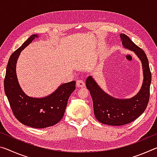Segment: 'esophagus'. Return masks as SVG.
I'll list each match as a JSON object with an SVG mask.
<instances>
[{
    "label": "esophagus",
    "instance_id": "1",
    "mask_svg": "<svg viewBox=\"0 0 157 157\" xmlns=\"http://www.w3.org/2000/svg\"><path fill=\"white\" fill-rule=\"evenodd\" d=\"M76 86L78 88H83L85 86V84L82 80L76 81Z\"/></svg>",
    "mask_w": 157,
    "mask_h": 157
}]
</instances>
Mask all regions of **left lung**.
Returning <instances> with one entry per match:
<instances>
[{
  "mask_svg": "<svg viewBox=\"0 0 157 157\" xmlns=\"http://www.w3.org/2000/svg\"><path fill=\"white\" fill-rule=\"evenodd\" d=\"M120 36L123 46L134 51L141 61L144 78L139 92L129 99H118L106 94L91 76H89L86 80V88L90 91L94 103L95 118L101 123L112 126L128 124L144 112L150 99L152 79L148 59L145 52L126 34H121Z\"/></svg>",
  "mask_w": 157,
  "mask_h": 157,
  "instance_id": "8db88e82",
  "label": "left lung"
}]
</instances>
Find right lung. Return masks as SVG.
I'll list each match as a JSON object with an SVG mask.
<instances>
[{"mask_svg":"<svg viewBox=\"0 0 157 157\" xmlns=\"http://www.w3.org/2000/svg\"><path fill=\"white\" fill-rule=\"evenodd\" d=\"M37 37V34H33L10 56L4 89L16 118L26 126L38 129L53 126L62 120L68 98L75 89V82L62 84L55 92L45 98H32L25 94L18 84L16 66L21 52Z\"/></svg>","mask_w":157,"mask_h":157,"instance_id":"obj_1","label":"right lung"}]
</instances>
